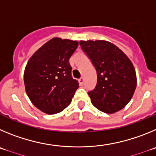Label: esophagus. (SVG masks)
<instances>
[{
	"mask_svg": "<svg viewBox=\"0 0 156 156\" xmlns=\"http://www.w3.org/2000/svg\"><path fill=\"white\" fill-rule=\"evenodd\" d=\"M78 81H79L80 85H83V83H84V78H81L79 80H78Z\"/></svg>",
	"mask_w": 156,
	"mask_h": 156,
	"instance_id": "obj_1",
	"label": "esophagus"
}]
</instances>
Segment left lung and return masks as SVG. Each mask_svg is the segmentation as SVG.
<instances>
[{
  "label": "left lung",
  "instance_id": "left-lung-1",
  "mask_svg": "<svg viewBox=\"0 0 156 156\" xmlns=\"http://www.w3.org/2000/svg\"><path fill=\"white\" fill-rule=\"evenodd\" d=\"M81 49L97 72V84L88 92L92 105L112 114L130 101L137 86V76L130 59L120 49L106 40H81Z\"/></svg>",
  "mask_w": 156,
  "mask_h": 156
}]
</instances>
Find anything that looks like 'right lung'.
Segmentation results:
<instances>
[{
	"label": "right lung",
	"instance_id": "1",
	"mask_svg": "<svg viewBox=\"0 0 156 156\" xmlns=\"http://www.w3.org/2000/svg\"><path fill=\"white\" fill-rule=\"evenodd\" d=\"M78 42L55 37L38 49L24 71L28 97L36 108L51 115L63 111L71 103L78 81L71 75L69 59Z\"/></svg>",
	"mask_w": 156,
	"mask_h": 156
}]
</instances>
